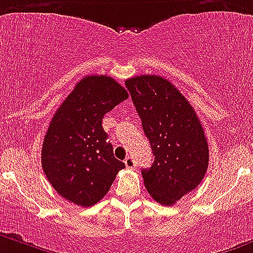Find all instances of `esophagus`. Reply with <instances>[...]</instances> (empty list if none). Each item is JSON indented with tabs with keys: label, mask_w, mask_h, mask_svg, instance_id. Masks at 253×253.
I'll list each match as a JSON object with an SVG mask.
<instances>
[{
	"label": "esophagus",
	"mask_w": 253,
	"mask_h": 253,
	"mask_svg": "<svg viewBox=\"0 0 253 253\" xmlns=\"http://www.w3.org/2000/svg\"><path fill=\"white\" fill-rule=\"evenodd\" d=\"M125 165H126V168H128V169H133L136 166V163L135 160H133V158L128 156V158L125 159Z\"/></svg>",
	"instance_id": "obj_1"
}]
</instances>
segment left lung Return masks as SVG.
I'll return each instance as SVG.
<instances>
[{
	"mask_svg": "<svg viewBox=\"0 0 253 253\" xmlns=\"http://www.w3.org/2000/svg\"><path fill=\"white\" fill-rule=\"evenodd\" d=\"M142 121L155 160L142 169L143 183L158 203L172 206L203 180L209 150L194 108L174 84L159 76L125 82Z\"/></svg>",
	"mask_w": 253,
	"mask_h": 253,
	"instance_id": "8db88e82",
	"label": "left lung"
}]
</instances>
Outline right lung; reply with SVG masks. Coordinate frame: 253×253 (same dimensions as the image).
Listing matches in <instances>:
<instances>
[{"mask_svg": "<svg viewBox=\"0 0 253 253\" xmlns=\"http://www.w3.org/2000/svg\"><path fill=\"white\" fill-rule=\"evenodd\" d=\"M128 98L121 84L107 76L77 83L50 121L42 165L58 194L81 207L98 203L125 168L102 127L107 112Z\"/></svg>", "mask_w": 253, "mask_h": 253, "instance_id": "obj_1", "label": "right lung"}]
</instances>
